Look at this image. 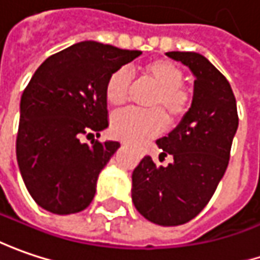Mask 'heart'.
<instances>
[{
	"instance_id": "1",
	"label": "heart",
	"mask_w": 260,
	"mask_h": 260,
	"mask_svg": "<svg viewBox=\"0 0 260 260\" xmlns=\"http://www.w3.org/2000/svg\"><path fill=\"white\" fill-rule=\"evenodd\" d=\"M142 77L155 85L145 102L150 110H123L112 118L110 132L115 138L128 142L142 141L166 126H173L186 116L192 105V93L183 85V70L170 59H152L144 63ZM131 90V77L119 68L110 74L105 84V97L110 106H122Z\"/></svg>"
}]
</instances>
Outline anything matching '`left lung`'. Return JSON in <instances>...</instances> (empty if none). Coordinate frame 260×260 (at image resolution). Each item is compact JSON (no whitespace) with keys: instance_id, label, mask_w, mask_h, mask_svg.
Instances as JSON below:
<instances>
[{"instance_id":"8db88e82","label":"left lung","mask_w":260,"mask_h":260,"mask_svg":"<svg viewBox=\"0 0 260 260\" xmlns=\"http://www.w3.org/2000/svg\"><path fill=\"white\" fill-rule=\"evenodd\" d=\"M195 75L192 106L167 137L157 140L169 166L145 155L132 172V202L144 218L172 227L195 218L224 176L239 126L236 97L222 74L197 52H167Z\"/></svg>"}]
</instances>
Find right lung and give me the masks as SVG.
I'll list each match as a JSON object with an SVG mask.
<instances>
[{"label": "right lung", "instance_id": "1", "mask_svg": "<svg viewBox=\"0 0 260 260\" xmlns=\"http://www.w3.org/2000/svg\"><path fill=\"white\" fill-rule=\"evenodd\" d=\"M140 55L88 40L53 53L33 74L20 102L16 154L39 207L67 215L93 201L97 177L120 144L81 137L108 128L106 80Z\"/></svg>", "mask_w": 260, "mask_h": 260}]
</instances>
